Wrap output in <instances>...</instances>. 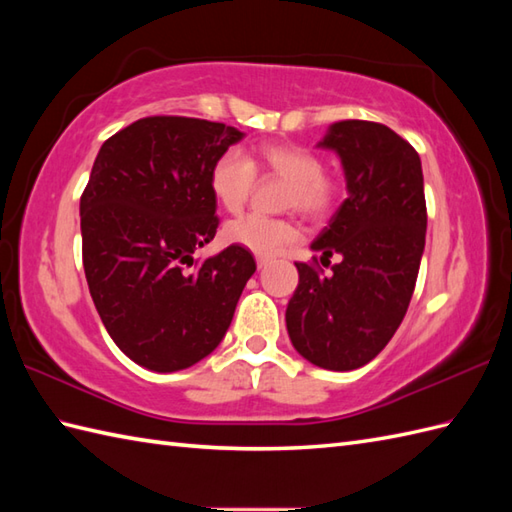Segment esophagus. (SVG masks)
Listing matches in <instances>:
<instances>
[{
	"label": "esophagus",
	"instance_id": "34e87169",
	"mask_svg": "<svg viewBox=\"0 0 512 512\" xmlns=\"http://www.w3.org/2000/svg\"><path fill=\"white\" fill-rule=\"evenodd\" d=\"M270 262H273V259H270V257H257V266L259 268H266Z\"/></svg>",
	"mask_w": 512,
	"mask_h": 512
}]
</instances>
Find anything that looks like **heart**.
<instances>
[{
  "mask_svg": "<svg viewBox=\"0 0 512 512\" xmlns=\"http://www.w3.org/2000/svg\"><path fill=\"white\" fill-rule=\"evenodd\" d=\"M264 169L288 182L286 204L310 217L328 213L339 184L323 173V162L312 151L297 145H264L257 151ZM255 182V165L242 149L231 147L215 158L209 173V189L215 202L228 213L242 211ZM224 237L255 255H277L299 237V228L288 220H270L264 215H244L228 222Z\"/></svg>",
  "mask_w": 512,
  "mask_h": 512,
  "instance_id": "obj_1",
  "label": "heart"
}]
</instances>
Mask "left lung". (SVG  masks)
Here are the masks:
<instances>
[{
    "mask_svg": "<svg viewBox=\"0 0 512 512\" xmlns=\"http://www.w3.org/2000/svg\"><path fill=\"white\" fill-rule=\"evenodd\" d=\"M345 173L347 198L310 248L341 262L332 275L297 264L286 308L295 350L312 365L350 372L367 365L405 319L427 235L420 156L380 123L339 121L319 140Z\"/></svg>",
    "mask_w": 512,
    "mask_h": 512,
    "instance_id": "left-lung-1",
    "label": "left lung"
}]
</instances>
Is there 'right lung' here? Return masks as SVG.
Returning a JSON list of instances; mask_svg holds the SVG:
<instances>
[{
    "instance_id": "add662e5",
    "label": "right lung",
    "mask_w": 512,
    "mask_h": 512,
    "mask_svg": "<svg viewBox=\"0 0 512 512\" xmlns=\"http://www.w3.org/2000/svg\"><path fill=\"white\" fill-rule=\"evenodd\" d=\"M242 138L224 123L151 116L107 138L94 160L81 195L85 279L118 350L151 372L209 356L257 268L233 244L189 270L220 224L213 162Z\"/></svg>"
}]
</instances>
